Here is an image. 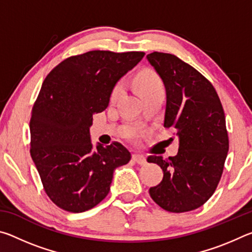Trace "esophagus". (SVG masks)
<instances>
[{"instance_id": "obj_1", "label": "esophagus", "mask_w": 252, "mask_h": 252, "mask_svg": "<svg viewBox=\"0 0 252 252\" xmlns=\"http://www.w3.org/2000/svg\"><path fill=\"white\" fill-rule=\"evenodd\" d=\"M132 159H133L136 162V163L140 164V165H143V164L147 163L146 157L142 156V155H140V153H134V155L132 156Z\"/></svg>"}]
</instances>
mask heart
I'll return each instance as SVG.
<instances>
[{
	"instance_id": "b5f03b06",
	"label": "heart",
	"mask_w": 252,
	"mask_h": 252,
	"mask_svg": "<svg viewBox=\"0 0 252 252\" xmlns=\"http://www.w3.org/2000/svg\"><path fill=\"white\" fill-rule=\"evenodd\" d=\"M135 87L138 89V91L140 94H141V96L144 94H148V93L163 90L160 79L158 78L155 73H152V72H144V73H141L136 76ZM122 83H119L118 85H116L112 91V94H111V99H117L122 92Z\"/></svg>"
}]
</instances>
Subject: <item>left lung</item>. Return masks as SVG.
<instances>
[{
	"label": "left lung",
	"mask_w": 252,
	"mask_h": 252,
	"mask_svg": "<svg viewBox=\"0 0 252 252\" xmlns=\"http://www.w3.org/2000/svg\"><path fill=\"white\" fill-rule=\"evenodd\" d=\"M147 59L165 88L163 126L179 138L176 157L148 158L163 171L149 193L167 211L194 210L215 192L223 171L229 139L222 104L213 85L176 55L153 52Z\"/></svg>",
	"instance_id": "8db88e82"
}]
</instances>
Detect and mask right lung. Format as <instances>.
Wrapping results in <instances>:
<instances>
[{
	"label": "right lung",
	"mask_w": 252,
	"mask_h": 252,
	"mask_svg": "<svg viewBox=\"0 0 252 252\" xmlns=\"http://www.w3.org/2000/svg\"><path fill=\"white\" fill-rule=\"evenodd\" d=\"M144 52L90 51L62 61L46 76L30 120L32 160L49 198L83 212L110 191L113 172L131 153L119 142H91L93 114L108 108L114 87Z\"/></svg>",
	"instance_id": "obj_1"
}]
</instances>
